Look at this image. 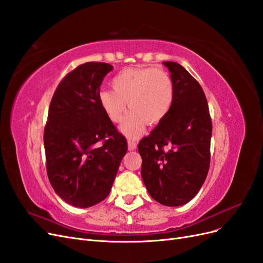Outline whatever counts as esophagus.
Listing matches in <instances>:
<instances>
[{
    "label": "esophagus",
    "mask_w": 263,
    "mask_h": 263,
    "mask_svg": "<svg viewBox=\"0 0 263 263\" xmlns=\"http://www.w3.org/2000/svg\"><path fill=\"white\" fill-rule=\"evenodd\" d=\"M137 148V143H136L134 140H128V150L133 151Z\"/></svg>",
    "instance_id": "obj_1"
}]
</instances>
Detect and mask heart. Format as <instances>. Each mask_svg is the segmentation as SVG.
Instances as JSON below:
<instances>
[{
	"mask_svg": "<svg viewBox=\"0 0 263 263\" xmlns=\"http://www.w3.org/2000/svg\"><path fill=\"white\" fill-rule=\"evenodd\" d=\"M112 89L98 95L100 106L113 123H120L126 107L132 108L121 125V132L136 138L149 124L161 122L173 102L174 89L168 75L155 68H128L114 76Z\"/></svg>",
	"mask_w": 263,
	"mask_h": 263,
	"instance_id": "1",
	"label": "heart"
}]
</instances>
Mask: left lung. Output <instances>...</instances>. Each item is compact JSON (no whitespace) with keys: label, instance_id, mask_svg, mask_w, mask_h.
<instances>
[{"label":"left lung","instance_id":"left-lung-1","mask_svg":"<svg viewBox=\"0 0 263 263\" xmlns=\"http://www.w3.org/2000/svg\"><path fill=\"white\" fill-rule=\"evenodd\" d=\"M173 102L166 116L138 144L141 177L149 195L166 206L186 204L203 185L210 166L212 122L201 86L175 62Z\"/></svg>","mask_w":263,"mask_h":263}]
</instances>
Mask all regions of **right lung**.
<instances>
[{"label": "right lung", "mask_w": 263, "mask_h": 263, "mask_svg": "<svg viewBox=\"0 0 263 263\" xmlns=\"http://www.w3.org/2000/svg\"><path fill=\"white\" fill-rule=\"evenodd\" d=\"M112 69L106 63L79 65L61 81L50 103L43 136L48 177L70 205L89 208L104 200L127 152V141L98 100Z\"/></svg>", "instance_id": "right-lung-1"}]
</instances>
